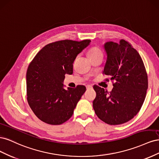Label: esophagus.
Returning <instances> with one entry per match:
<instances>
[{
    "label": "esophagus",
    "instance_id": "34e87169",
    "mask_svg": "<svg viewBox=\"0 0 159 159\" xmlns=\"http://www.w3.org/2000/svg\"><path fill=\"white\" fill-rule=\"evenodd\" d=\"M86 88H87V89H91L93 88V87L91 85H86Z\"/></svg>",
    "mask_w": 159,
    "mask_h": 159
}]
</instances>
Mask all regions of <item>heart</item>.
<instances>
[{"label": "heart", "mask_w": 159, "mask_h": 159, "mask_svg": "<svg viewBox=\"0 0 159 159\" xmlns=\"http://www.w3.org/2000/svg\"><path fill=\"white\" fill-rule=\"evenodd\" d=\"M88 56L91 60L98 58V57H103V54L102 49L99 46H93L91 48L88 52Z\"/></svg>", "instance_id": "obj_1"}]
</instances>
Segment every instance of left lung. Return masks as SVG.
Segmentation results:
<instances>
[{"label": "left lung", "instance_id": "left-lung-1", "mask_svg": "<svg viewBox=\"0 0 159 159\" xmlns=\"http://www.w3.org/2000/svg\"><path fill=\"white\" fill-rule=\"evenodd\" d=\"M104 48L107 57L103 74L111 77L113 88L108 92L94 85L93 107L102 121L116 125L129 121L140 111L146 97L148 77L141 56L129 42H109Z\"/></svg>", "mask_w": 159, "mask_h": 159}]
</instances>
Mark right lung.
Masks as SVG:
<instances>
[{"mask_svg": "<svg viewBox=\"0 0 159 159\" xmlns=\"http://www.w3.org/2000/svg\"><path fill=\"white\" fill-rule=\"evenodd\" d=\"M90 40H64L50 43L38 52L26 72L28 105L36 116L50 125H60L72 116L85 93L84 85L63 88L66 74L73 73L76 56Z\"/></svg>", "mask_w": 159, "mask_h": 159, "instance_id": "right-lung-1", "label": "right lung"}]
</instances>
